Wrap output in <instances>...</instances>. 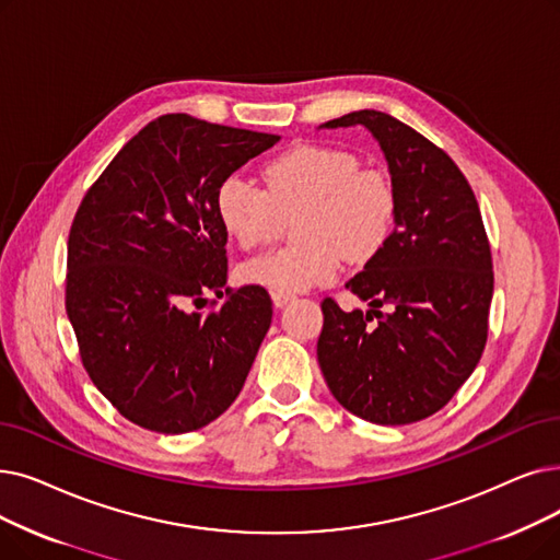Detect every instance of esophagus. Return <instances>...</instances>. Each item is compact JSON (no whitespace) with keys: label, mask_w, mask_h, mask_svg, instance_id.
Wrapping results in <instances>:
<instances>
[{"label":"esophagus","mask_w":560,"mask_h":560,"mask_svg":"<svg viewBox=\"0 0 560 560\" xmlns=\"http://www.w3.org/2000/svg\"><path fill=\"white\" fill-rule=\"evenodd\" d=\"M272 302H275V306H285L290 300H293V295L290 293H281V290H272Z\"/></svg>","instance_id":"1"}]
</instances>
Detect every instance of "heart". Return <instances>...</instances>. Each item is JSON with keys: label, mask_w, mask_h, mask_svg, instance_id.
Returning a JSON list of instances; mask_svg holds the SVG:
<instances>
[{"label": "heart", "mask_w": 560, "mask_h": 560, "mask_svg": "<svg viewBox=\"0 0 560 560\" xmlns=\"http://www.w3.org/2000/svg\"><path fill=\"white\" fill-rule=\"evenodd\" d=\"M217 217L242 249H256L281 235L283 217L302 210V242L275 249L240 267L245 281L302 293L327 285L354 262L371 260L394 235L398 194L382 168L336 145L302 143L262 166V187L231 174L217 189Z\"/></svg>", "instance_id": "heart-1"}]
</instances>
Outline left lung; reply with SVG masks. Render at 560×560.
<instances>
[{"label":"left lung","instance_id":"8db88e82","mask_svg":"<svg viewBox=\"0 0 560 560\" xmlns=\"http://www.w3.org/2000/svg\"><path fill=\"white\" fill-rule=\"evenodd\" d=\"M354 126L380 143L398 220L386 245L346 283L369 311L323 302L318 363L334 398L354 417L407 425L440 411L480 361L494 293L492 254L474 191L442 149L375 109L318 130Z\"/></svg>","mask_w":560,"mask_h":560}]
</instances>
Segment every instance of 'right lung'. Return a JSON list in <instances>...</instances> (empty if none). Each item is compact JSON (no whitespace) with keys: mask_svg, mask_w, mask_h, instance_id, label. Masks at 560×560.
I'll use <instances>...</instances> for the list:
<instances>
[{"mask_svg":"<svg viewBox=\"0 0 560 560\" xmlns=\"http://www.w3.org/2000/svg\"><path fill=\"white\" fill-rule=\"evenodd\" d=\"M279 139L160 116L116 153L75 214L68 320L93 384L145 430H199L245 386L272 323L267 290L226 288L208 315L191 306L229 279L217 189Z\"/></svg>","mask_w":560,"mask_h":560,"instance_id":"add662e5","label":"right lung"}]
</instances>
